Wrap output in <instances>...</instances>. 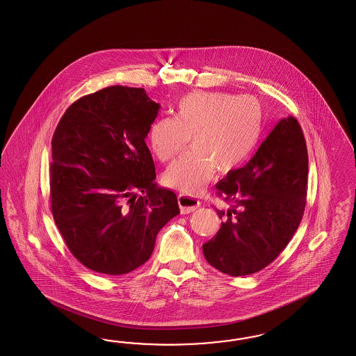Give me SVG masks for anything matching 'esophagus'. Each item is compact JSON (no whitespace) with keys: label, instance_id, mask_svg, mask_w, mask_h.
<instances>
[{"label":"esophagus","instance_id":"esophagus-1","mask_svg":"<svg viewBox=\"0 0 356 356\" xmlns=\"http://www.w3.org/2000/svg\"><path fill=\"white\" fill-rule=\"evenodd\" d=\"M177 200H179L181 214H189V213H192L200 206V201L197 198H194L193 195L179 194Z\"/></svg>","mask_w":356,"mask_h":356}]
</instances>
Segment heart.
I'll use <instances>...</instances> for the list:
<instances>
[{
  "label": "heart",
  "instance_id": "heart-1",
  "mask_svg": "<svg viewBox=\"0 0 356 356\" xmlns=\"http://www.w3.org/2000/svg\"><path fill=\"white\" fill-rule=\"evenodd\" d=\"M264 130V108L252 95L193 91L181 97L175 118L155 120L151 149L161 162L173 159L192 137V150L164 171L163 183L188 194L204 191L216 168L228 172L247 162Z\"/></svg>",
  "mask_w": 356,
  "mask_h": 356
}]
</instances>
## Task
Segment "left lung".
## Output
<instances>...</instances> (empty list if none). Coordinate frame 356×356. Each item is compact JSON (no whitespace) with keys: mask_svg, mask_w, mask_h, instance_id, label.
<instances>
[{"mask_svg":"<svg viewBox=\"0 0 356 356\" xmlns=\"http://www.w3.org/2000/svg\"><path fill=\"white\" fill-rule=\"evenodd\" d=\"M308 152L292 116L280 120L244 167L216 184L232 206L216 210L222 226L202 245L216 269L241 277L266 268L287 247L300 225L308 181Z\"/></svg>","mask_w":356,"mask_h":356,"instance_id":"obj_1","label":"left lung"}]
</instances>
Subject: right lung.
<instances>
[{
    "mask_svg": "<svg viewBox=\"0 0 356 356\" xmlns=\"http://www.w3.org/2000/svg\"><path fill=\"white\" fill-rule=\"evenodd\" d=\"M159 108L143 88L106 87L74 102L54 130L52 214L87 269L122 275L140 268L180 213L176 194L155 183L145 142Z\"/></svg>",
    "mask_w": 356,
    "mask_h": 356,
    "instance_id": "right-lung-1",
    "label": "right lung"
}]
</instances>
